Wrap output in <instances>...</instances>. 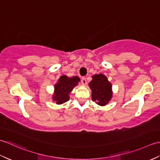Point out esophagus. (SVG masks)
I'll use <instances>...</instances> for the list:
<instances>
[{"label":"esophagus","instance_id":"1","mask_svg":"<svg viewBox=\"0 0 160 160\" xmlns=\"http://www.w3.org/2000/svg\"><path fill=\"white\" fill-rule=\"evenodd\" d=\"M81 82H82V84H84V85H85V84H87V80H86V78H82V79H81Z\"/></svg>","mask_w":160,"mask_h":160}]
</instances>
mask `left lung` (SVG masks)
<instances>
[{
  "mask_svg": "<svg viewBox=\"0 0 160 160\" xmlns=\"http://www.w3.org/2000/svg\"><path fill=\"white\" fill-rule=\"evenodd\" d=\"M89 85L92 91V100L100 106L106 105L112 96L111 84L103 74L95 75Z\"/></svg>",
  "mask_w": 160,
  "mask_h": 160,
  "instance_id": "8db88e82",
  "label": "left lung"
}]
</instances>
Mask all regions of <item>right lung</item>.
I'll use <instances>...</instances> for the list:
<instances>
[{
	"label": "right lung",
	"mask_w": 160,
	"mask_h": 160,
	"mask_svg": "<svg viewBox=\"0 0 160 160\" xmlns=\"http://www.w3.org/2000/svg\"><path fill=\"white\" fill-rule=\"evenodd\" d=\"M80 78L78 76L68 78L66 76H61L55 85V93L53 96V101L57 104H62L69 100V93L73 90V87L76 86Z\"/></svg>",
	"instance_id": "1"
}]
</instances>
